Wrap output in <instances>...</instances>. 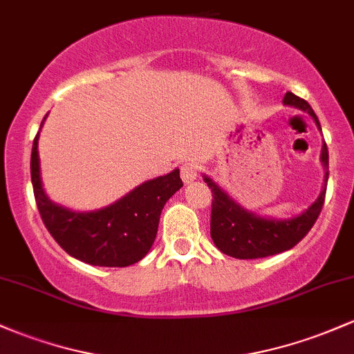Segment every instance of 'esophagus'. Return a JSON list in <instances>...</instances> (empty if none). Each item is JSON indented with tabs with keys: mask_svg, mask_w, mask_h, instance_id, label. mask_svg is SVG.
I'll use <instances>...</instances> for the list:
<instances>
[{
	"mask_svg": "<svg viewBox=\"0 0 354 354\" xmlns=\"http://www.w3.org/2000/svg\"><path fill=\"white\" fill-rule=\"evenodd\" d=\"M180 173L185 183H192L200 176V166H198V162H185L180 168Z\"/></svg>",
	"mask_w": 354,
	"mask_h": 354,
	"instance_id": "1",
	"label": "esophagus"
}]
</instances>
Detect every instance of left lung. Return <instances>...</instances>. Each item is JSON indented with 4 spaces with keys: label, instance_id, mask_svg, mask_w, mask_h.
Masks as SVG:
<instances>
[{
    "label": "left lung",
    "instance_id": "obj_1",
    "mask_svg": "<svg viewBox=\"0 0 354 354\" xmlns=\"http://www.w3.org/2000/svg\"><path fill=\"white\" fill-rule=\"evenodd\" d=\"M284 104L309 112L313 119L316 120L317 127L321 129L317 115L314 114V111L304 99L294 95L292 92H287L284 95ZM321 161L326 168V181H328L329 154L326 142L322 145ZM205 183L209 186L213 196L209 235H212L216 248H220L223 254L235 259L270 257V255L281 254V252H286L297 245L308 235L313 225L316 223L326 198L324 183V189L321 192L319 198L302 215L292 220H266L240 208L208 176H205Z\"/></svg>",
    "mask_w": 354,
    "mask_h": 354
}]
</instances>
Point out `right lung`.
<instances>
[{"instance_id":"add662e5","label":"right lung","mask_w":354,"mask_h":354,"mask_svg":"<svg viewBox=\"0 0 354 354\" xmlns=\"http://www.w3.org/2000/svg\"><path fill=\"white\" fill-rule=\"evenodd\" d=\"M30 169L35 201L46 230L68 255L99 267H127L145 259L156 239L162 207L183 186L180 169H174L138 186L111 207L77 213L53 205L41 188L38 134Z\"/></svg>"}]
</instances>
